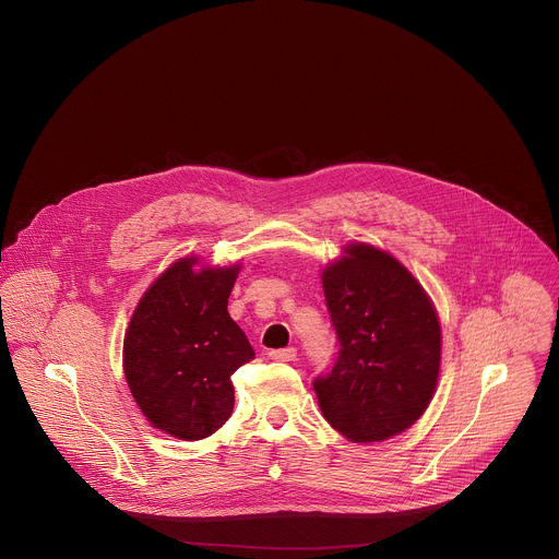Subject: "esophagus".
I'll use <instances>...</instances> for the list:
<instances>
[{"mask_svg":"<svg viewBox=\"0 0 559 559\" xmlns=\"http://www.w3.org/2000/svg\"><path fill=\"white\" fill-rule=\"evenodd\" d=\"M296 356H298L296 347H283V349H272L270 352V358L281 360V362H292V360H296Z\"/></svg>","mask_w":559,"mask_h":559,"instance_id":"obj_1","label":"esophagus"}]
</instances>
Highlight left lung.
Instances as JSON below:
<instances>
[{"mask_svg":"<svg viewBox=\"0 0 559 559\" xmlns=\"http://www.w3.org/2000/svg\"><path fill=\"white\" fill-rule=\"evenodd\" d=\"M338 338L331 373L313 380L324 419L354 443L408 430L441 371V324L421 283L389 252L347 243L322 272Z\"/></svg>","mask_w":559,"mask_h":559,"instance_id":"8db88e82","label":"left lung"}]
</instances>
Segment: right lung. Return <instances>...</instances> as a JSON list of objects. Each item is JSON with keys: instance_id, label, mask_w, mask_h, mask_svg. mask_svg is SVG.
<instances>
[{"instance_id": "1", "label": "right lung", "mask_w": 559, "mask_h": 559, "mask_svg": "<svg viewBox=\"0 0 559 559\" xmlns=\"http://www.w3.org/2000/svg\"><path fill=\"white\" fill-rule=\"evenodd\" d=\"M183 257L140 298L122 343L129 391L148 424L181 441H201L233 413L230 376L254 358L226 305L239 274Z\"/></svg>"}]
</instances>
